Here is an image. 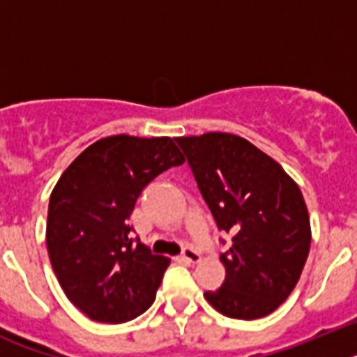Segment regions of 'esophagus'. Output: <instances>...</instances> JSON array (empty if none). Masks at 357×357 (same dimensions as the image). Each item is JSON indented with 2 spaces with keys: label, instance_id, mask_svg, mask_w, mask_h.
I'll return each mask as SVG.
<instances>
[{
  "label": "esophagus",
  "instance_id": "esophagus-1",
  "mask_svg": "<svg viewBox=\"0 0 357 357\" xmlns=\"http://www.w3.org/2000/svg\"><path fill=\"white\" fill-rule=\"evenodd\" d=\"M181 259L185 261V263H198V261H200V254H198L195 248L185 247L184 252H182V255H181Z\"/></svg>",
  "mask_w": 357,
  "mask_h": 357
}]
</instances>
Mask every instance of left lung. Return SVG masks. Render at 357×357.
Returning a JSON list of instances; mask_svg holds the SVG:
<instances>
[{
  "label": "left lung",
  "instance_id": "obj_1",
  "mask_svg": "<svg viewBox=\"0 0 357 357\" xmlns=\"http://www.w3.org/2000/svg\"><path fill=\"white\" fill-rule=\"evenodd\" d=\"M202 197L232 245L220 261L225 280L204 296L229 318L273 313L301 279L311 225L301 189L279 162L239 135L175 137Z\"/></svg>",
  "mask_w": 357,
  "mask_h": 357
}]
</instances>
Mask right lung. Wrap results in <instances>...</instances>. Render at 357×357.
Instances as JSON below:
<instances>
[{"instance_id": "right-lung-1", "label": "right lung", "mask_w": 357, "mask_h": 357, "mask_svg": "<svg viewBox=\"0 0 357 357\" xmlns=\"http://www.w3.org/2000/svg\"><path fill=\"white\" fill-rule=\"evenodd\" d=\"M184 160L169 137L110 135L85 148L53 188L50 261L66 296L91 320L123 324L155 301L169 257L132 238L128 218L141 191Z\"/></svg>"}]
</instances>
